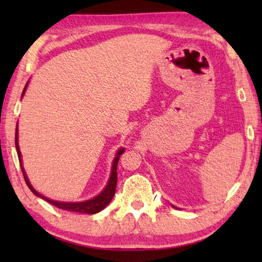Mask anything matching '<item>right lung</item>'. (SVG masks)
<instances>
[{
	"mask_svg": "<svg viewBox=\"0 0 262 262\" xmlns=\"http://www.w3.org/2000/svg\"><path fill=\"white\" fill-rule=\"evenodd\" d=\"M26 87L27 84L25 85V89L23 92V95L25 91H26ZM15 146H16V151H17V155H19V162H20V167H21V170H23V174H24V178H25V181H26V184L28 187L32 192L34 193L35 195L40 196V198L45 199L46 202H49L50 204H52L53 206L58 207V209H62V210H68V211H73V212H81V213H88V214H93V213H96L99 212V211H101L102 209H105V207L111 203V200H112L114 193H116V187H117V180H118V175H117V164H118V161H119V157L121 154L124 152V150L121 148L119 151L117 152V156L116 159L113 161V166H112V173H111V178H110V181L108 184H107L106 188L103 189V191L100 193L98 196H95V198H93L91 200H87V202H82V203H59V202H55V200H50L49 198H46V196L39 194V193L35 191V189L32 187V185L30 184V181H28L27 179V175L25 173L24 168H23V162H21V154H20V150H19V144H17V128H16V132H15Z\"/></svg>",
	"mask_w": 262,
	"mask_h": 262,
	"instance_id": "right-lung-1",
	"label": "right lung"
}]
</instances>
